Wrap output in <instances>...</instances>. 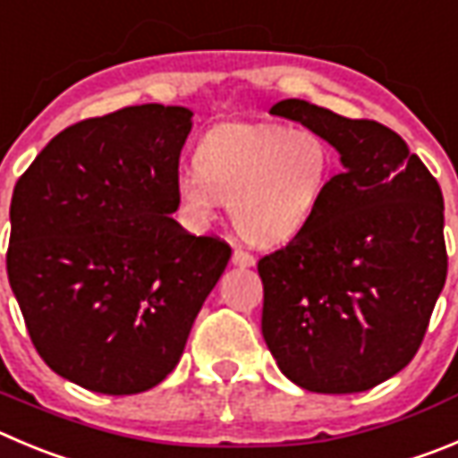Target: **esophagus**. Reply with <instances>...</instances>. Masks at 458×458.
Listing matches in <instances>:
<instances>
[{
  "label": "esophagus",
  "instance_id": "1",
  "mask_svg": "<svg viewBox=\"0 0 458 458\" xmlns=\"http://www.w3.org/2000/svg\"><path fill=\"white\" fill-rule=\"evenodd\" d=\"M233 264H234V267H243V268H246V267H253L255 258L249 253V250L234 249V253H233Z\"/></svg>",
  "mask_w": 458,
  "mask_h": 458
}]
</instances>
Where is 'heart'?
Here are the masks:
<instances>
[{
	"label": "heart",
	"mask_w": 458,
	"mask_h": 458,
	"mask_svg": "<svg viewBox=\"0 0 458 458\" xmlns=\"http://www.w3.org/2000/svg\"><path fill=\"white\" fill-rule=\"evenodd\" d=\"M194 165L176 178L187 224L203 228L224 200L242 237L273 246L296 237L316 215L335 153L314 128L221 123L203 135Z\"/></svg>",
	"instance_id": "obj_1"
}]
</instances>
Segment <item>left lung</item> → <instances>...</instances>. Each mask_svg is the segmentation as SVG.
<instances>
[{"instance_id": "obj_1", "label": "left lung", "mask_w": 458, "mask_h": 458, "mask_svg": "<svg viewBox=\"0 0 458 458\" xmlns=\"http://www.w3.org/2000/svg\"><path fill=\"white\" fill-rule=\"evenodd\" d=\"M271 114L341 153L310 224L258 262L262 335L277 366L314 393H359L413 359L445 284L441 187L395 131L301 99Z\"/></svg>"}]
</instances>
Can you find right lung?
I'll use <instances>...</instances> for the list:
<instances>
[{"mask_svg": "<svg viewBox=\"0 0 458 458\" xmlns=\"http://www.w3.org/2000/svg\"><path fill=\"white\" fill-rule=\"evenodd\" d=\"M190 131L181 106H128L58 132L15 182L8 282L42 361L88 391L176 369L233 253L169 216Z\"/></svg>", "mask_w": 458, "mask_h": 458, "instance_id": "right-lung-1", "label": "right lung"}]
</instances>
